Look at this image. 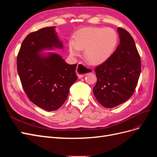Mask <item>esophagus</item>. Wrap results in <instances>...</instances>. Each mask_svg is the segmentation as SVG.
<instances>
[{"mask_svg":"<svg viewBox=\"0 0 157 157\" xmlns=\"http://www.w3.org/2000/svg\"><path fill=\"white\" fill-rule=\"evenodd\" d=\"M76 72H77V75L79 78H82L84 75H87L89 73L92 72V70L90 68L87 67L86 65L82 63H79L77 65V70H76Z\"/></svg>","mask_w":157,"mask_h":157,"instance_id":"obj_1","label":"esophagus"}]
</instances>
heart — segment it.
I'll use <instances>...</instances> for the list:
<instances>
[{"mask_svg": "<svg viewBox=\"0 0 157 157\" xmlns=\"http://www.w3.org/2000/svg\"><path fill=\"white\" fill-rule=\"evenodd\" d=\"M117 44V33L112 28L86 27L76 33L68 48L72 56H78L80 50H84V57L88 62L99 65L111 58Z\"/></svg>", "mask_w": 157, "mask_h": 157, "instance_id": "heart-1", "label": "heart"}]
</instances>
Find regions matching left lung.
Segmentation results:
<instances>
[{"label": "left lung", "mask_w": 157, "mask_h": 157, "mask_svg": "<svg viewBox=\"0 0 157 157\" xmlns=\"http://www.w3.org/2000/svg\"><path fill=\"white\" fill-rule=\"evenodd\" d=\"M120 44L108 60L95 69V98L101 105L113 108L134 94L141 73V59L135 42L127 31L118 27Z\"/></svg>", "instance_id": "8db88e82"}]
</instances>
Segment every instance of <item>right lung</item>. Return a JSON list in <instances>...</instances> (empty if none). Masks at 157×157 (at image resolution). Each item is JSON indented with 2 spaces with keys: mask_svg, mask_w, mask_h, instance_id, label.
Masks as SVG:
<instances>
[{
  "mask_svg": "<svg viewBox=\"0 0 157 157\" xmlns=\"http://www.w3.org/2000/svg\"><path fill=\"white\" fill-rule=\"evenodd\" d=\"M55 28H42L28 35L17 58V73L27 97L48 111L57 110L63 105L70 87L77 79V64L67 63L54 52H42L63 48Z\"/></svg>",
  "mask_w": 157,
  "mask_h": 157,
  "instance_id": "1",
  "label": "right lung"
}]
</instances>
